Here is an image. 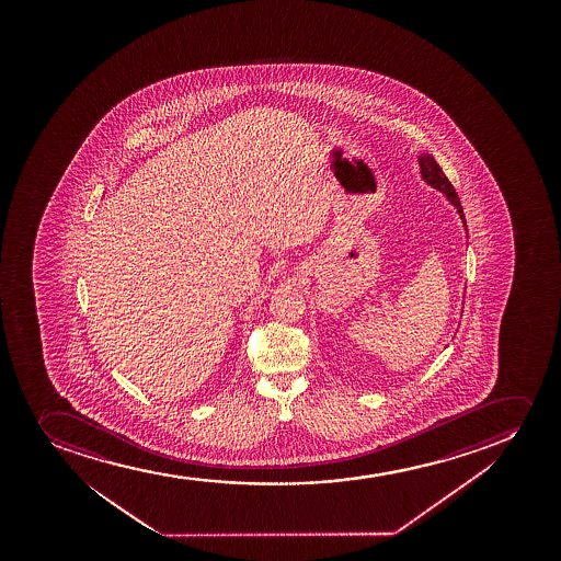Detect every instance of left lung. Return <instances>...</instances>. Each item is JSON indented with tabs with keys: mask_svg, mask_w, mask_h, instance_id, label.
<instances>
[{
	"mask_svg": "<svg viewBox=\"0 0 561 561\" xmlns=\"http://www.w3.org/2000/svg\"><path fill=\"white\" fill-rule=\"evenodd\" d=\"M419 168H421V178H423L426 185H431V187L436 188L439 193H444L445 198L457 209L458 217L462 220L463 230L468 233V226H466V219H463L460 198H458L457 191L453 188L451 181L447 180V175L442 172V168H439L436 159H434L432 154L421 153V157H419Z\"/></svg>",
	"mask_w": 561,
	"mask_h": 561,
	"instance_id": "1",
	"label": "left lung"
}]
</instances>
